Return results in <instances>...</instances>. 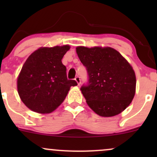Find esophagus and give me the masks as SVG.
Wrapping results in <instances>:
<instances>
[{
  "instance_id": "34e87169",
  "label": "esophagus",
  "mask_w": 157,
  "mask_h": 157,
  "mask_svg": "<svg viewBox=\"0 0 157 157\" xmlns=\"http://www.w3.org/2000/svg\"><path fill=\"white\" fill-rule=\"evenodd\" d=\"M75 80H76V82H77V84H78V85H80V82H81V81H80V77H78V76L76 77H75Z\"/></svg>"
}]
</instances>
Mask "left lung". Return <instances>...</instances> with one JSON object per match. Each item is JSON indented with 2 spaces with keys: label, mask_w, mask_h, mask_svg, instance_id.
<instances>
[{
  "label": "left lung",
  "mask_w": 157,
  "mask_h": 157,
  "mask_svg": "<svg viewBox=\"0 0 157 157\" xmlns=\"http://www.w3.org/2000/svg\"><path fill=\"white\" fill-rule=\"evenodd\" d=\"M76 51L87 70L88 82L80 90L89 107L105 117L121 113L130 105L136 90L131 65L111 47L78 46Z\"/></svg>",
  "instance_id": "8db88e82"
}]
</instances>
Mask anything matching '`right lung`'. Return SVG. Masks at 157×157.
I'll return each mask as SVG.
<instances>
[{"label": "right lung", "instance_id": "add662e5", "mask_svg": "<svg viewBox=\"0 0 157 157\" xmlns=\"http://www.w3.org/2000/svg\"><path fill=\"white\" fill-rule=\"evenodd\" d=\"M68 45L40 48L28 57L17 78V91L23 103L40 113L53 111L63 102L71 86L66 67L62 63Z\"/></svg>", "mask_w": 157, "mask_h": 157}]
</instances>
